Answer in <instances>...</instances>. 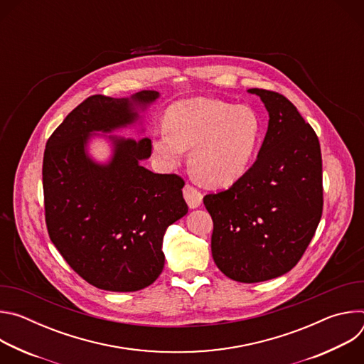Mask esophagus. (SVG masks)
<instances>
[{"label":"esophagus","mask_w":364,"mask_h":364,"mask_svg":"<svg viewBox=\"0 0 364 364\" xmlns=\"http://www.w3.org/2000/svg\"><path fill=\"white\" fill-rule=\"evenodd\" d=\"M183 194H184V198H186V201H187L190 209H197V207H198V205L201 204V201H203V194H201L197 188H194L193 186H190V184H186V186H184Z\"/></svg>","instance_id":"34e87169"}]
</instances>
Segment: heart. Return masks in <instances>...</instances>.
<instances>
[{"mask_svg":"<svg viewBox=\"0 0 364 364\" xmlns=\"http://www.w3.org/2000/svg\"><path fill=\"white\" fill-rule=\"evenodd\" d=\"M262 135V122L247 107L191 97L167 109L164 129L155 132L152 149L161 164L171 167L188 161L197 180L210 187H228L247 171Z\"/></svg>","mask_w":364,"mask_h":364,"instance_id":"1","label":"heart"}]
</instances>
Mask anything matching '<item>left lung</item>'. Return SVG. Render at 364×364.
<instances>
[{"label":"left lung","instance_id":"1","mask_svg":"<svg viewBox=\"0 0 364 364\" xmlns=\"http://www.w3.org/2000/svg\"><path fill=\"white\" fill-rule=\"evenodd\" d=\"M269 115L253 166L230 188L203 198L213 219L212 255L230 279L262 282L289 272L323 215L318 138L282 95L249 89Z\"/></svg>","mask_w":364,"mask_h":364}]
</instances>
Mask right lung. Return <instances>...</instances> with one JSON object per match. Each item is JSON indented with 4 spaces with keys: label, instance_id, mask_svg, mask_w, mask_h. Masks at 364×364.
Segmentation results:
<instances>
[{
    "label": "right lung",
    "instance_id": "1",
    "mask_svg": "<svg viewBox=\"0 0 364 364\" xmlns=\"http://www.w3.org/2000/svg\"><path fill=\"white\" fill-rule=\"evenodd\" d=\"M159 97L155 90L129 97L89 96L46 144L48 236L70 268L99 289L134 292L151 285L164 268L167 228L188 212L181 177L141 166L151 155V139L108 135V163L95 161L87 152L93 135L134 125Z\"/></svg>",
    "mask_w": 364,
    "mask_h": 364
}]
</instances>
